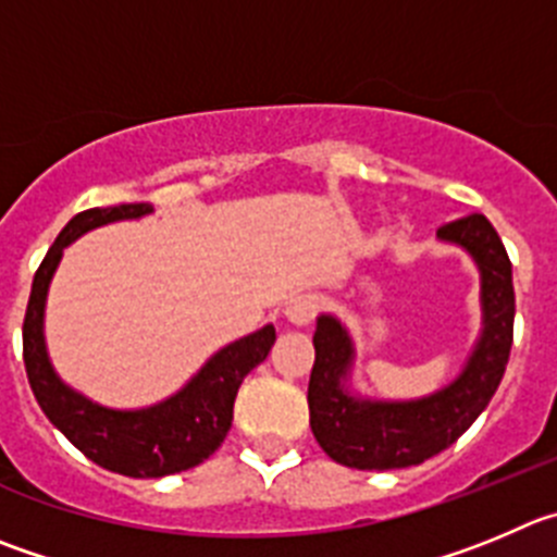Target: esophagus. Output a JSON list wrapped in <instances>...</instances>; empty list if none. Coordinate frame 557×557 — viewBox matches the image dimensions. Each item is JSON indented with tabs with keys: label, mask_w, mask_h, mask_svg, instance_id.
<instances>
[{
	"label": "esophagus",
	"mask_w": 557,
	"mask_h": 557,
	"mask_svg": "<svg viewBox=\"0 0 557 557\" xmlns=\"http://www.w3.org/2000/svg\"><path fill=\"white\" fill-rule=\"evenodd\" d=\"M319 310H321V302H319V296H313V294L296 296V299H290V302L285 305V315H288L290 324H296V326L310 324V321L319 315Z\"/></svg>",
	"instance_id": "34e87169"
}]
</instances>
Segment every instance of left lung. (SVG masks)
Instances as JSON below:
<instances>
[{
	"mask_svg": "<svg viewBox=\"0 0 557 557\" xmlns=\"http://www.w3.org/2000/svg\"><path fill=\"white\" fill-rule=\"evenodd\" d=\"M443 242L465 247L481 269L483 335L461 376L420 401H360L343 389L351 366V341L332 315L315 326L310 371V429L332 461L357 470H401L423 465L470 429L500 387L513 343L511 261L483 214L461 216L436 231Z\"/></svg>",
	"mask_w": 557,
	"mask_h": 557,
	"instance_id": "8db88e82",
	"label": "left lung"
}]
</instances>
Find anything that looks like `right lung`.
<instances>
[{"label": "right lung", "instance_id": "right-lung-1", "mask_svg": "<svg viewBox=\"0 0 557 557\" xmlns=\"http://www.w3.org/2000/svg\"><path fill=\"white\" fill-rule=\"evenodd\" d=\"M148 202L126 206L87 208L62 227L57 242L46 252L29 290L27 315H24V368L29 387L38 398L46 418L98 467L121 472L128 478L175 475L197 467L225 443L233 423V401L238 384L255 366L267 360L274 346V326L252 332L231 343L220 355L202 366V371L168 401L137 412H114L57 379L44 343V305L49 280L62 258V249L82 233L117 220H137L150 214Z\"/></svg>", "mask_w": 557, "mask_h": 557}]
</instances>
